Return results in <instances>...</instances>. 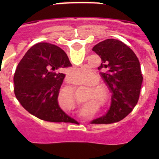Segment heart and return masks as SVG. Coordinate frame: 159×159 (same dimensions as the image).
<instances>
[{"instance_id":"heart-1","label":"heart","mask_w":159,"mask_h":159,"mask_svg":"<svg viewBox=\"0 0 159 159\" xmlns=\"http://www.w3.org/2000/svg\"><path fill=\"white\" fill-rule=\"evenodd\" d=\"M92 71L89 67L83 66L80 67H74V68L70 70V71L68 72V77L74 84H81V83H84L88 80L90 76L92 75ZM96 82L97 78L94 77V78L89 80L85 84V85H88V86L92 85L91 88L94 91H104L105 85L103 84H94V85H92V84ZM89 93H91V92H89ZM71 97L72 98V95H71Z\"/></svg>"}]
</instances>
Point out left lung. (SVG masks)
<instances>
[{
  "instance_id": "8db88e82",
  "label": "left lung",
  "mask_w": 159,
  "mask_h": 159,
  "mask_svg": "<svg viewBox=\"0 0 159 159\" xmlns=\"http://www.w3.org/2000/svg\"><path fill=\"white\" fill-rule=\"evenodd\" d=\"M102 63L98 69L112 92L111 104L106 116L94 119L95 124L111 123L124 119L137 104L143 83L139 59L120 40L107 39L92 48Z\"/></svg>"
}]
</instances>
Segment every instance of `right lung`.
Here are the masks:
<instances>
[{
  "label": "right lung",
  "instance_id": "obj_1",
  "mask_svg": "<svg viewBox=\"0 0 159 159\" xmlns=\"http://www.w3.org/2000/svg\"><path fill=\"white\" fill-rule=\"evenodd\" d=\"M71 65L67 54L54 44L39 43L29 49L13 78L15 95L25 110L44 121H68L57 99L65 77L63 69Z\"/></svg>",
  "mask_w": 159,
  "mask_h": 159
}]
</instances>
